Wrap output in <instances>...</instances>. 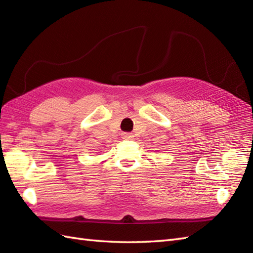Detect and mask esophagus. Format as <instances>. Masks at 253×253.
<instances>
[{
	"instance_id": "1",
	"label": "esophagus",
	"mask_w": 253,
	"mask_h": 253,
	"mask_svg": "<svg viewBox=\"0 0 253 253\" xmlns=\"http://www.w3.org/2000/svg\"><path fill=\"white\" fill-rule=\"evenodd\" d=\"M122 137L124 139H131L132 138V134L130 132H123L122 133Z\"/></svg>"
}]
</instances>
